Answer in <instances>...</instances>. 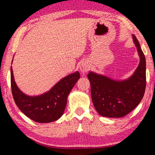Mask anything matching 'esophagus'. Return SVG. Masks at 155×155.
Instances as JSON below:
<instances>
[{
	"mask_svg": "<svg viewBox=\"0 0 155 155\" xmlns=\"http://www.w3.org/2000/svg\"><path fill=\"white\" fill-rule=\"evenodd\" d=\"M89 69H90V65H89L88 63L86 62V61L83 62L79 66L80 71H81V73H83V74H84V73H85V72H87Z\"/></svg>",
	"mask_w": 155,
	"mask_h": 155,
	"instance_id": "obj_1",
	"label": "esophagus"
}]
</instances>
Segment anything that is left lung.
<instances>
[{
	"mask_svg": "<svg viewBox=\"0 0 155 155\" xmlns=\"http://www.w3.org/2000/svg\"><path fill=\"white\" fill-rule=\"evenodd\" d=\"M133 40L140 56V64L127 79L114 80L106 76L90 72L94 106L98 114L107 117H122L137 107L143 98L146 89V58L136 37Z\"/></svg>",
	"mask_w": 155,
	"mask_h": 155,
	"instance_id": "left-lung-1",
	"label": "left lung"
}]
</instances>
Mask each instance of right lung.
Returning a JSON list of instances; mask_svg holds the SVG:
<instances>
[{"label": "right lung", "instance_id": "right-lung-1", "mask_svg": "<svg viewBox=\"0 0 155 155\" xmlns=\"http://www.w3.org/2000/svg\"><path fill=\"white\" fill-rule=\"evenodd\" d=\"M79 78V72L77 71L63 78L46 93L28 96L18 88L11 67L12 95L18 108L30 119L40 123L54 122L64 114L68 96Z\"/></svg>", "mask_w": 155, "mask_h": 155}]
</instances>
